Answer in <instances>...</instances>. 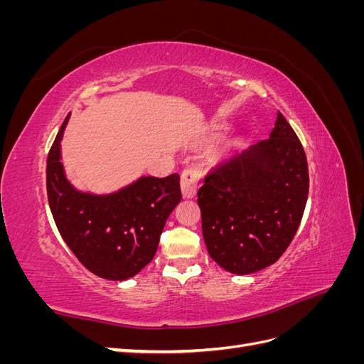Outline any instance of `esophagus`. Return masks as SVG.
Here are the masks:
<instances>
[{
    "label": "esophagus",
    "instance_id": "1",
    "mask_svg": "<svg viewBox=\"0 0 364 364\" xmlns=\"http://www.w3.org/2000/svg\"><path fill=\"white\" fill-rule=\"evenodd\" d=\"M200 170L196 167H186L182 171L181 176V188H182V194L186 199H191V197L196 196L197 186H199L200 182Z\"/></svg>",
    "mask_w": 364,
    "mask_h": 364
}]
</instances>
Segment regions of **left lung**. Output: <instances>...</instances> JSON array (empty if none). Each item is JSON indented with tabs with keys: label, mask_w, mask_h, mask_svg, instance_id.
I'll use <instances>...</instances> for the list:
<instances>
[{
	"label": "left lung",
	"mask_w": 364,
	"mask_h": 364,
	"mask_svg": "<svg viewBox=\"0 0 364 364\" xmlns=\"http://www.w3.org/2000/svg\"><path fill=\"white\" fill-rule=\"evenodd\" d=\"M308 186L304 147L278 112L270 138L205 176L197 203L209 255L237 274L272 266L301 225Z\"/></svg>",
	"instance_id": "1"
}]
</instances>
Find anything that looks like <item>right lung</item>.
I'll use <instances>...</instances> for the list:
<instances>
[{"mask_svg":"<svg viewBox=\"0 0 364 364\" xmlns=\"http://www.w3.org/2000/svg\"><path fill=\"white\" fill-rule=\"evenodd\" d=\"M65 118L47 159V194L65 243L83 266L111 281L135 277L153 259L168 215L182 199L178 173L141 178L115 194L75 191L63 174L60 139Z\"/></svg>","mask_w":364,"mask_h":364,"instance_id":"right-lung-1","label":"right lung"}]
</instances>
